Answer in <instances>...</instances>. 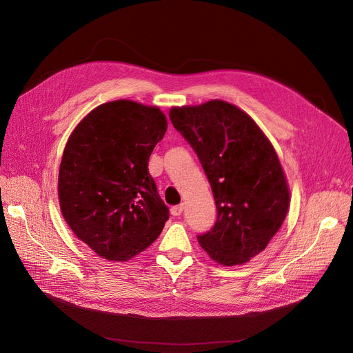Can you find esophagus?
I'll use <instances>...</instances> for the list:
<instances>
[{
	"instance_id": "1",
	"label": "esophagus",
	"mask_w": 353,
	"mask_h": 353,
	"mask_svg": "<svg viewBox=\"0 0 353 353\" xmlns=\"http://www.w3.org/2000/svg\"><path fill=\"white\" fill-rule=\"evenodd\" d=\"M183 209H185V208H183V205L173 206L172 208V214H173V216H180V214L183 213Z\"/></svg>"
}]
</instances>
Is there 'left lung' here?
I'll use <instances>...</instances> for the list:
<instances>
[{"label":"left lung","instance_id":"left-lung-1","mask_svg":"<svg viewBox=\"0 0 353 353\" xmlns=\"http://www.w3.org/2000/svg\"><path fill=\"white\" fill-rule=\"evenodd\" d=\"M168 117L196 151L216 203V223L199 243L223 267L248 263L288 213L290 188L277 152L256 122L226 101L172 106Z\"/></svg>","mask_w":353,"mask_h":353}]
</instances>
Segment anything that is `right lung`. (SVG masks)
<instances>
[{
  "mask_svg": "<svg viewBox=\"0 0 353 353\" xmlns=\"http://www.w3.org/2000/svg\"><path fill=\"white\" fill-rule=\"evenodd\" d=\"M167 131L159 106L105 102L74 127L59 168L60 212L101 258L125 263L161 234L168 209L148 173Z\"/></svg>",
  "mask_w": 353,
  "mask_h": 353,
  "instance_id": "right-lung-1",
  "label": "right lung"
}]
</instances>
